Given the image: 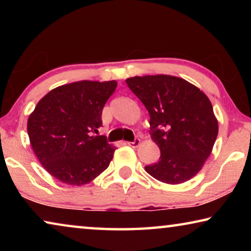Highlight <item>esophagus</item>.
<instances>
[{
  "label": "esophagus",
  "instance_id": "34e87169",
  "mask_svg": "<svg viewBox=\"0 0 251 251\" xmlns=\"http://www.w3.org/2000/svg\"><path fill=\"white\" fill-rule=\"evenodd\" d=\"M139 143H141V141H139V138H135L134 142H127L126 144H127V145H128V146H130V147L136 148V147H138Z\"/></svg>",
  "mask_w": 251,
  "mask_h": 251
}]
</instances>
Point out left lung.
<instances>
[{
	"label": "left lung",
	"mask_w": 251,
	"mask_h": 251,
	"mask_svg": "<svg viewBox=\"0 0 251 251\" xmlns=\"http://www.w3.org/2000/svg\"><path fill=\"white\" fill-rule=\"evenodd\" d=\"M126 84L150 113V133L160 150L158 161L147 165L145 171L172 185L193 178L209 157L218 135L209 99L176 76H135Z\"/></svg>",
	"instance_id": "obj_1"
}]
</instances>
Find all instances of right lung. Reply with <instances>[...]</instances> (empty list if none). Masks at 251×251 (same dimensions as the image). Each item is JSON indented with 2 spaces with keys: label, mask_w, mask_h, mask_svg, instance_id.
Wrapping results in <instances>:
<instances>
[{
  "label": "right lung",
  "mask_w": 251,
  "mask_h": 251,
  "mask_svg": "<svg viewBox=\"0 0 251 251\" xmlns=\"http://www.w3.org/2000/svg\"><path fill=\"white\" fill-rule=\"evenodd\" d=\"M115 80H80L48 93L27 121L34 152L50 175L69 185L92 181L108 167L115 147L95 136Z\"/></svg>",
  "instance_id": "right-lung-1"
}]
</instances>
